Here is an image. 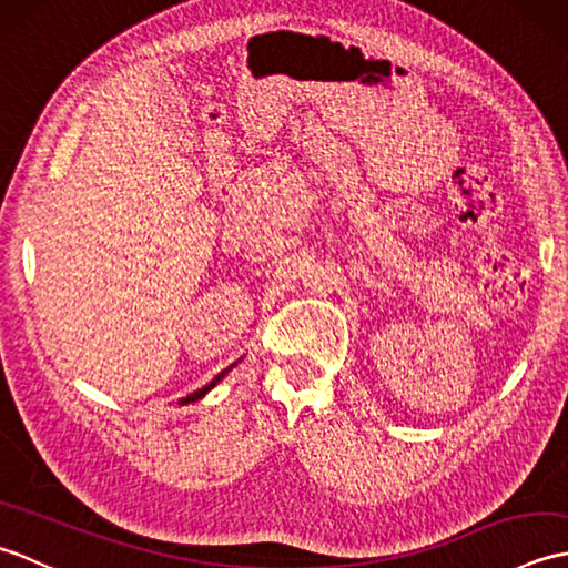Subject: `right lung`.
Returning <instances> with one entry per match:
<instances>
[{
	"mask_svg": "<svg viewBox=\"0 0 568 568\" xmlns=\"http://www.w3.org/2000/svg\"><path fill=\"white\" fill-rule=\"evenodd\" d=\"M234 366H236V364H232V366H229V368H224V371L220 373V376H216V378H212V383H207V385H204V388H200L197 393H190L187 397H183V400H180V405H187V403H195V400H202V397H204V395H207V393H210V390L214 388V385H216V383H220V381H222V378L226 376V373H229V371H232Z\"/></svg>",
	"mask_w": 568,
	"mask_h": 568,
	"instance_id": "1",
	"label": "right lung"
}]
</instances>
